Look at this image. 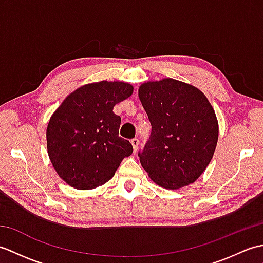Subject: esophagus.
<instances>
[{"label":"esophagus","mask_w":263,"mask_h":263,"mask_svg":"<svg viewBox=\"0 0 263 263\" xmlns=\"http://www.w3.org/2000/svg\"><path fill=\"white\" fill-rule=\"evenodd\" d=\"M131 144H132V147H133V150H135V152H137L138 147H139V139L138 138H133L132 140H131Z\"/></svg>","instance_id":"34e87169"}]
</instances>
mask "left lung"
I'll use <instances>...</instances> for the list:
<instances>
[{
    "label": "left lung",
    "instance_id": "1",
    "mask_svg": "<svg viewBox=\"0 0 263 263\" xmlns=\"http://www.w3.org/2000/svg\"><path fill=\"white\" fill-rule=\"evenodd\" d=\"M139 98L152 124L149 140L138 154L149 177L168 190L197 181L218 141L209 100L198 88L171 78L142 83Z\"/></svg>",
    "mask_w": 263,
    "mask_h": 263
}]
</instances>
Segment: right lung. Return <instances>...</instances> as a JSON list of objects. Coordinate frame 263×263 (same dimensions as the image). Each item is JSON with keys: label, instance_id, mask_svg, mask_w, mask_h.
Masks as SVG:
<instances>
[{"label": "right lung", "instance_id": "1", "mask_svg": "<svg viewBox=\"0 0 263 263\" xmlns=\"http://www.w3.org/2000/svg\"><path fill=\"white\" fill-rule=\"evenodd\" d=\"M133 92L130 83L100 81L78 88L48 122L47 153L59 176L70 186L90 190L114 176L121 161L133 152L119 137L116 104Z\"/></svg>", "mask_w": 263, "mask_h": 263}]
</instances>
